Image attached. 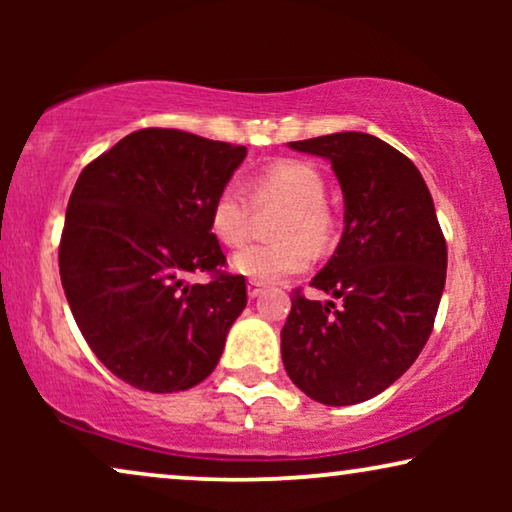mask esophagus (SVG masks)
Wrapping results in <instances>:
<instances>
[{
	"mask_svg": "<svg viewBox=\"0 0 512 512\" xmlns=\"http://www.w3.org/2000/svg\"><path fill=\"white\" fill-rule=\"evenodd\" d=\"M263 289L265 286L261 284V282H254V279H251V282L247 284V293H249V298H258L263 293Z\"/></svg>",
	"mask_w": 512,
	"mask_h": 512,
	"instance_id": "obj_1",
	"label": "esophagus"
}]
</instances>
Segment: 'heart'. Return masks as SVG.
I'll use <instances>...</instances> for the list:
<instances>
[{
	"mask_svg": "<svg viewBox=\"0 0 512 512\" xmlns=\"http://www.w3.org/2000/svg\"><path fill=\"white\" fill-rule=\"evenodd\" d=\"M251 200L258 207L286 205L279 216L275 242H254L235 251L230 268L261 284L305 272L312 263V247L326 249L333 242V216L326 207V181L305 160H277L249 181ZM209 226L223 244H240L251 230V202L237 184L223 186L209 209Z\"/></svg>",
	"mask_w": 512,
	"mask_h": 512,
	"instance_id": "1",
	"label": "heart"
}]
</instances>
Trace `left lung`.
Returning <instances> with one entry per match:
<instances>
[{
    "label": "left lung",
    "mask_w": 512,
    "mask_h": 512,
    "mask_svg": "<svg viewBox=\"0 0 512 512\" xmlns=\"http://www.w3.org/2000/svg\"><path fill=\"white\" fill-rule=\"evenodd\" d=\"M289 149L331 163L345 230L312 277L314 289L342 305L293 293L284 368L317 403H363L391 387L429 340L445 289V237L415 163L380 137L335 132Z\"/></svg>",
    "instance_id": "obj_1"
}]
</instances>
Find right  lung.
<instances>
[{"instance_id":"obj_1","label":"right lung","mask_w":512,"mask_h":512,"mask_svg":"<svg viewBox=\"0 0 512 512\" xmlns=\"http://www.w3.org/2000/svg\"><path fill=\"white\" fill-rule=\"evenodd\" d=\"M244 146L184 130L123 137L76 181L60 240V279L76 326L116 377L151 394L200 384L247 307L242 275H226L209 209ZM191 271H216L191 285Z\"/></svg>"}]
</instances>
